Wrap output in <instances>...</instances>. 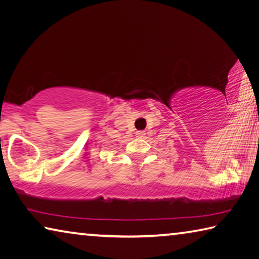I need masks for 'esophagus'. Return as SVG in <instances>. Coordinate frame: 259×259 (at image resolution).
Segmentation results:
<instances>
[{"label":"esophagus","instance_id":"obj_1","mask_svg":"<svg viewBox=\"0 0 259 259\" xmlns=\"http://www.w3.org/2000/svg\"><path fill=\"white\" fill-rule=\"evenodd\" d=\"M136 137L144 138V137H145V133H144V131H137V133H136Z\"/></svg>","mask_w":259,"mask_h":259}]
</instances>
